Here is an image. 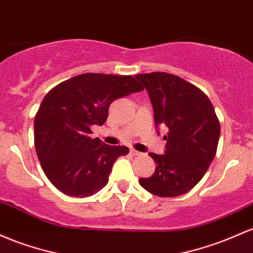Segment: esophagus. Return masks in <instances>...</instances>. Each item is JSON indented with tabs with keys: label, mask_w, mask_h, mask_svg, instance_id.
Segmentation results:
<instances>
[{
	"label": "esophagus",
	"mask_w": 253,
	"mask_h": 253,
	"mask_svg": "<svg viewBox=\"0 0 253 253\" xmlns=\"http://www.w3.org/2000/svg\"><path fill=\"white\" fill-rule=\"evenodd\" d=\"M130 153H131L132 155H142V153L138 152V150H136V149H131L130 150Z\"/></svg>",
	"instance_id": "esophagus-1"
}]
</instances>
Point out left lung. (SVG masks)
Wrapping results in <instances>:
<instances>
[{"label":"left lung","instance_id":"left-lung-1","mask_svg":"<svg viewBox=\"0 0 253 253\" xmlns=\"http://www.w3.org/2000/svg\"><path fill=\"white\" fill-rule=\"evenodd\" d=\"M148 92L155 126L167 127L164 154L149 153L155 172L140 178V185L160 197L190 191L211 166L216 154L220 122L214 106L200 88L167 73L138 74Z\"/></svg>","mask_w":253,"mask_h":253}]
</instances>
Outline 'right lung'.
<instances>
[{"label": "right lung", "instance_id": "1", "mask_svg": "<svg viewBox=\"0 0 253 253\" xmlns=\"http://www.w3.org/2000/svg\"><path fill=\"white\" fill-rule=\"evenodd\" d=\"M142 89L130 75L87 73L45 95L35 117V147L55 188L82 198L106 186L113 164L129 148L92 138V126L106 122L112 101Z\"/></svg>", "mask_w": 253, "mask_h": 253}]
</instances>
